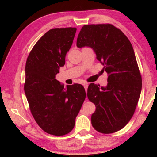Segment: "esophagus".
Instances as JSON below:
<instances>
[{
	"instance_id": "obj_1",
	"label": "esophagus",
	"mask_w": 157,
	"mask_h": 157,
	"mask_svg": "<svg viewBox=\"0 0 157 157\" xmlns=\"http://www.w3.org/2000/svg\"><path fill=\"white\" fill-rule=\"evenodd\" d=\"M83 85H84V87L85 90H86V91H87V89H88V86H89L88 83H84Z\"/></svg>"
}]
</instances>
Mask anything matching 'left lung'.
<instances>
[{
  "mask_svg": "<svg viewBox=\"0 0 157 157\" xmlns=\"http://www.w3.org/2000/svg\"><path fill=\"white\" fill-rule=\"evenodd\" d=\"M77 47L91 48L107 73L106 86L91 83L87 96L95 105L91 123L95 130L111 134L131 120L142 89V79L132 45L118 28L111 24L86 25L77 39Z\"/></svg>",
  "mask_w": 157,
  "mask_h": 157,
  "instance_id": "left-lung-1",
  "label": "left lung"
}]
</instances>
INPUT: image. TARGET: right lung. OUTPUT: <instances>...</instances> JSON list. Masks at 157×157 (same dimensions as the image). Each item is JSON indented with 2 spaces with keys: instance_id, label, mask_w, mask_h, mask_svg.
I'll return each mask as SVG.
<instances>
[{
  "instance_id": "1",
  "label": "right lung",
  "mask_w": 157,
  "mask_h": 157,
  "mask_svg": "<svg viewBox=\"0 0 157 157\" xmlns=\"http://www.w3.org/2000/svg\"><path fill=\"white\" fill-rule=\"evenodd\" d=\"M75 28H54L34 45L26 61L24 91L34 120L48 134H67L86 98L79 84L66 88L55 78L65 64L66 53L75 35Z\"/></svg>"
}]
</instances>
